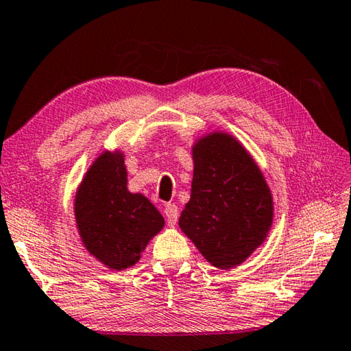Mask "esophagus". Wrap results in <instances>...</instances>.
<instances>
[{
	"instance_id": "1",
	"label": "esophagus",
	"mask_w": 351,
	"mask_h": 351,
	"mask_svg": "<svg viewBox=\"0 0 351 351\" xmlns=\"http://www.w3.org/2000/svg\"><path fill=\"white\" fill-rule=\"evenodd\" d=\"M164 214L167 217V223L173 226L178 221V217H180V209H178L175 203H167L164 208Z\"/></svg>"
}]
</instances>
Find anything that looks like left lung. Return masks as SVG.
Instances as JSON below:
<instances>
[{"label":"left lung","mask_w":351,"mask_h":351,"mask_svg":"<svg viewBox=\"0 0 351 351\" xmlns=\"http://www.w3.org/2000/svg\"><path fill=\"white\" fill-rule=\"evenodd\" d=\"M193 162L180 228L210 264L232 269L265 241L274 219L270 191L250 154L226 134L202 138Z\"/></svg>","instance_id":"8db88e82"}]
</instances>
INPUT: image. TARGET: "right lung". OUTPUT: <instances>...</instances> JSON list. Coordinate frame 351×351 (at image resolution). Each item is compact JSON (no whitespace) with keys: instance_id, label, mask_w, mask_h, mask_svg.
I'll list each match as a JSON object with an SVG mask.
<instances>
[{"instance_id":"add662e5","label":"right lung","mask_w":351,"mask_h":351,"mask_svg":"<svg viewBox=\"0 0 351 351\" xmlns=\"http://www.w3.org/2000/svg\"><path fill=\"white\" fill-rule=\"evenodd\" d=\"M120 153H103L77 191L75 214L86 248L114 270L134 265L147 243L164 226L159 210L126 189Z\"/></svg>"}]
</instances>
